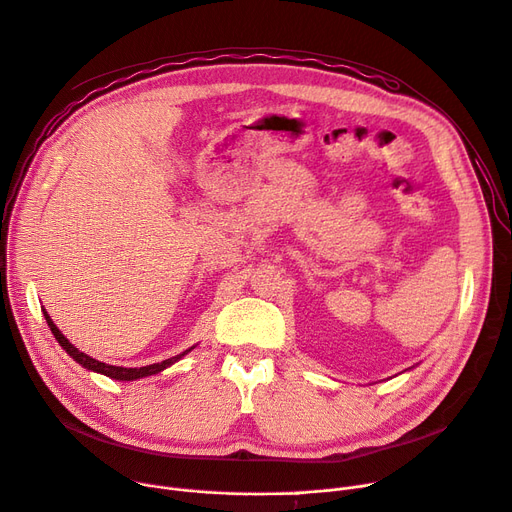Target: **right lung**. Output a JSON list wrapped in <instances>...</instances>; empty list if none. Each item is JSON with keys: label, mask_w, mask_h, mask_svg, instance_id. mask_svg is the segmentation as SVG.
I'll list each match as a JSON object with an SVG mask.
<instances>
[{"label": "right lung", "mask_w": 512, "mask_h": 512, "mask_svg": "<svg viewBox=\"0 0 512 512\" xmlns=\"http://www.w3.org/2000/svg\"><path fill=\"white\" fill-rule=\"evenodd\" d=\"M43 315H45V319H47V325L51 327V333L55 335V339L59 342V346H61L67 354H70L78 364H82L86 370L105 374V377H109V379H113V381H138V379H144V377H152V374H158L160 370L168 368L170 364L179 362L187 352H191V350H193V348H189V350H185V352H183V354H179V356H173V358L162 360V362H156V364L140 366V368H123V366H113V364H105V362H100V360H94V358H90L88 354L80 352L74 344H70V339H67V337L57 329V325L53 323V319L47 315V311H45V309H43Z\"/></svg>", "instance_id": "add662e5"}]
</instances>
